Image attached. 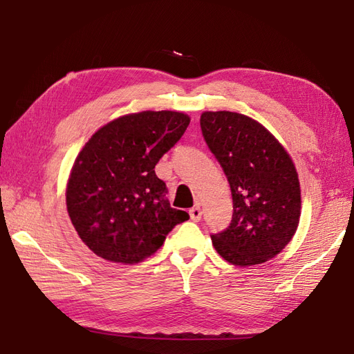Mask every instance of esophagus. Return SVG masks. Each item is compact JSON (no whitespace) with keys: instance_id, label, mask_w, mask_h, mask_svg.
Listing matches in <instances>:
<instances>
[{"instance_id":"esophagus-1","label":"esophagus","mask_w":354,"mask_h":354,"mask_svg":"<svg viewBox=\"0 0 354 354\" xmlns=\"http://www.w3.org/2000/svg\"><path fill=\"white\" fill-rule=\"evenodd\" d=\"M201 217H202V209L199 205H194V207L190 209V218L193 221H199Z\"/></svg>"}]
</instances>
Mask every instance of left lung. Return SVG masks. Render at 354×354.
<instances>
[{"label": "left lung", "instance_id": "1", "mask_svg": "<svg viewBox=\"0 0 354 354\" xmlns=\"http://www.w3.org/2000/svg\"><path fill=\"white\" fill-rule=\"evenodd\" d=\"M202 136L231 185L234 214L211 240L234 266L262 264L291 241L300 218V184L291 157L259 122L232 111H205Z\"/></svg>", "mask_w": 354, "mask_h": 354}]
</instances>
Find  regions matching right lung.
<instances>
[{"mask_svg":"<svg viewBox=\"0 0 354 354\" xmlns=\"http://www.w3.org/2000/svg\"><path fill=\"white\" fill-rule=\"evenodd\" d=\"M188 123L190 118L178 111L127 114L97 129L78 153L66 207L80 238L97 257L136 264L190 218L170 207L166 183L155 175Z\"/></svg>","mask_w":354,"mask_h":354,"instance_id":"add662e5","label":"right lung"}]
</instances>
